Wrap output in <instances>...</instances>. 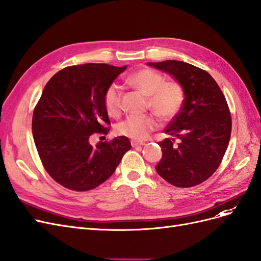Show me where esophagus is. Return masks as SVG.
<instances>
[{
	"label": "esophagus",
	"mask_w": 261,
	"mask_h": 261,
	"mask_svg": "<svg viewBox=\"0 0 261 261\" xmlns=\"http://www.w3.org/2000/svg\"><path fill=\"white\" fill-rule=\"evenodd\" d=\"M130 144H132V147H138V146H143V145H145V143L144 141H137V140H132L130 141Z\"/></svg>",
	"instance_id": "esophagus-1"
}]
</instances>
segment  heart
<instances>
[{"mask_svg": "<svg viewBox=\"0 0 261 261\" xmlns=\"http://www.w3.org/2000/svg\"><path fill=\"white\" fill-rule=\"evenodd\" d=\"M133 88L147 96V106L161 118L168 120L174 116L184 102V88L177 81H164L159 72L151 68H140L127 77ZM107 112L111 116H118L122 110V93L120 87L110 85L103 96ZM158 118L154 114L130 115L116 126V132L122 136L135 140L145 139L150 132L156 128Z\"/></svg>", "mask_w": 261, "mask_h": 261, "instance_id": "heart-1", "label": "heart"}]
</instances>
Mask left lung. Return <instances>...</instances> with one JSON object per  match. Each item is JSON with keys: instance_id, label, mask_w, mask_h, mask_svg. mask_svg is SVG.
<instances>
[{"instance_id": "left-lung-1", "label": "left lung", "mask_w": 261, "mask_h": 261, "mask_svg": "<svg viewBox=\"0 0 261 261\" xmlns=\"http://www.w3.org/2000/svg\"><path fill=\"white\" fill-rule=\"evenodd\" d=\"M171 74L183 86L185 99L160 141L162 159L155 170L180 188L208 179L222 162L232 130V118L222 90L211 75L188 63L168 60L148 63Z\"/></svg>"}]
</instances>
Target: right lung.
<instances>
[{
    "mask_svg": "<svg viewBox=\"0 0 261 261\" xmlns=\"http://www.w3.org/2000/svg\"><path fill=\"white\" fill-rule=\"evenodd\" d=\"M126 67L67 66L46 83L34 110L33 136L43 168L63 187L75 192L98 187L130 149L125 136L90 145L94 134L110 130L103 96Z\"/></svg>",
    "mask_w": 261,
    "mask_h": 261,
    "instance_id": "add662e5",
    "label": "right lung"
}]
</instances>
